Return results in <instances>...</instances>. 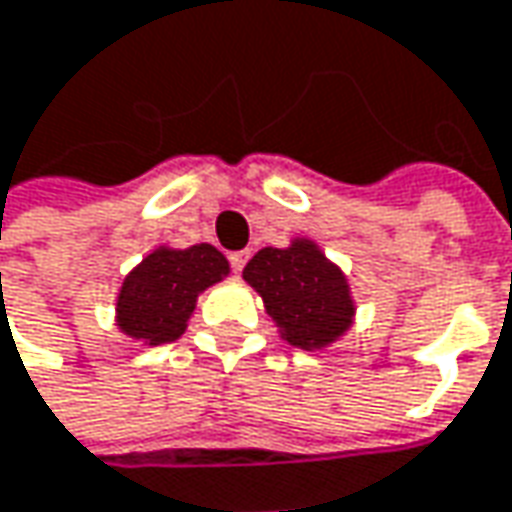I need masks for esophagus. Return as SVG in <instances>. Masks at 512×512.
Segmentation results:
<instances>
[{
    "mask_svg": "<svg viewBox=\"0 0 512 512\" xmlns=\"http://www.w3.org/2000/svg\"><path fill=\"white\" fill-rule=\"evenodd\" d=\"M247 259H250V250H236V253H230V265L236 273H242L244 265H247Z\"/></svg>",
    "mask_w": 512,
    "mask_h": 512,
    "instance_id": "esophagus-1",
    "label": "esophagus"
}]
</instances>
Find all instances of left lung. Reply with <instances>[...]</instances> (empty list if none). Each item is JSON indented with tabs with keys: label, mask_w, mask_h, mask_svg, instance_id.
<instances>
[{
	"label": "left lung",
	"mask_w": 512,
	"mask_h": 512,
	"mask_svg": "<svg viewBox=\"0 0 512 512\" xmlns=\"http://www.w3.org/2000/svg\"><path fill=\"white\" fill-rule=\"evenodd\" d=\"M242 276L262 296L279 337L296 348H328L354 325L348 279L314 239L296 236L288 247H262Z\"/></svg>",
	"instance_id": "left-lung-1"
}]
</instances>
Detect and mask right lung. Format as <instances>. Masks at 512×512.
<instances>
[{"instance_id": "1", "label": "right lung", "mask_w": 512, "mask_h": 512, "mask_svg": "<svg viewBox=\"0 0 512 512\" xmlns=\"http://www.w3.org/2000/svg\"><path fill=\"white\" fill-rule=\"evenodd\" d=\"M230 273V262L213 244H158L126 273L115 299L120 334L143 345H164L187 331L198 296Z\"/></svg>"}]
</instances>
